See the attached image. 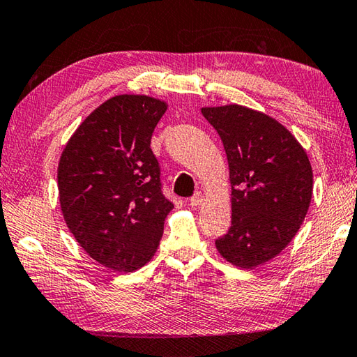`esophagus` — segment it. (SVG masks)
<instances>
[{
  "label": "esophagus",
  "mask_w": 357,
  "mask_h": 357,
  "mask_svg": "<svg viewBox=\"0 0 357 357\" xmlns=\"http://www.w3.org/2000/svg\"><path fill=\"white\" fill-rule=\"evenodd\" d=\"M202 202H204V195H202L201 192H197L193 195V197L190 198V206L192 207H199Z\"/></svg>",
  "instance_id": "34e87169"
}]
</instances>
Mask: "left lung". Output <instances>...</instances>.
Listing matches in <instances>:
<instances>
[{
    "label": "left lung",
    "mask_w": 357,
    "mask_h": 357,
    "mask_svg": "<svg viewBox=\"0 0 357 357\" xmlns=\"http://www.w3.org/2000/svg\"><path fill=\"white\" fill-rule=\"evenodd\" d=\"M225 145L232 225L215 241L238 268H255L294 238L310 208L312 169L303 146L275 119L241 105L202 108Z\"/></svg>",
    "instance_id": "1"
}]
</instances>
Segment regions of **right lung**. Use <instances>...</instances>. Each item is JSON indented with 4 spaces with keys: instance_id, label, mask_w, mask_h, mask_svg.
Masks as SVG:
<instances>
[{
    "instance_id": "right-lung-1",
    "label": "right lung",
    "mask_w": 357,
    "mask_h": 357,
    "mask_svg": "<svg viewBox=\"0 0 357 357\" xmlns=\"http://www.w3.org/2000/svg\"><path fill=\"white\" fill-rule=\"evenodd\" d=\"M165 109V102L149 96L111 97L61 153L57 181L66 226L91 258L116 272L151 260L173 208L150 149Z\"/></svg>"
}]
</instances>
